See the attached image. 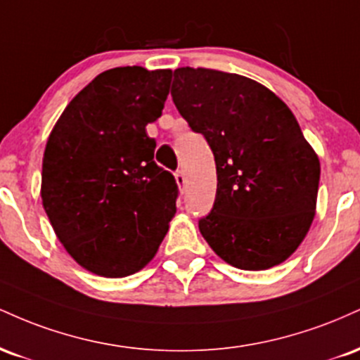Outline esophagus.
Returning <instances> with one entry per match:
<instances>
[{
	"instance_id": "1",
	"label": "esophagus",
	"mask_w": 360,
	"mask_h": 360,
	"mask_svg": "<svg viewBox=\"0 0 360 360\" xmlns=\"http://www.w3.org/2000/svg\"><path fill=\"white\" fill-rule=\"evenodd\" d=\"M174 177H176L177 186H179V189H184V186H186V174H184V171H176Z\"/></svg>"
}]
</instances>
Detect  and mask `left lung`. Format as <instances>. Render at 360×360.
<instances>
[{"label":"left lung","mask_w":360,"mask_h":360,"mask_svg":"<svg viewBox=\"0 0 360 360\" xmlns=\"http://www.w3.org/2000/svg\"><path fill=\"white\" fill-rule=\"evenodd\" d=\"M172 101L217 164V198L200 232L230 266L284 262L315 217L320 160L295 115L245 76L205 68L174 71Z\"/></svg>","instance_id":"obj_1"}]
</instances>
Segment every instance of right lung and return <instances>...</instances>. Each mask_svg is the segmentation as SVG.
Wrapping results in <instances>:
<instances>
[{
	"label": "right lung",
	"instance_id": "right-lung-1",
	"mask_svg": "<svg viewBox=\"0 0 360 360\" xmlns=\"http://www.w3.org/2000/svg\"><path fill=\"white\" fill-rule=\"evenodd\" d=\"M172 71L115 68L74 96L42 160V203L79 266L125 278L150 262L176 213L174 176L154 160L147 123L162 115Z\"/></svg>",
	"mask_w": 360,
	"mask_h": 360
}]
</instances>
